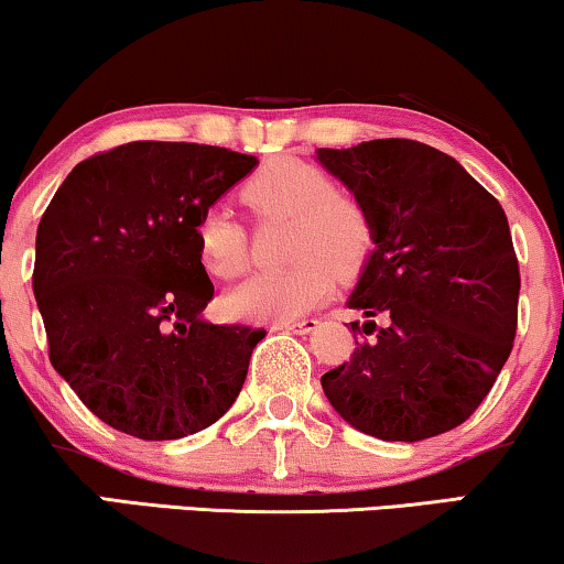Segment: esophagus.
<instances>
[{
	"label": "esophagus",
	"instance_id": "34e87169",
	"mask_svg": "<svg viewBox=\"0 0 564 564\" xmlns=\"http://www.w3.org/2000/svg\"><path fill=\"white\" fill-rule=\"evenodd\" d=\"M317 325H319V319L304 317V319H291V323H278L275 327H281V330H289V333H296V335H306V333L315 330Z\"/></svg>",
	"mask_w": 564,
	"mask_h": 564
}]
</instances>
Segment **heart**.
<instances>
[{"label":"heart","instance_id":"heart-1","mask_svg":"<svg viewBox=\"0 0 564 564\" xmlns=\"http://www.w3.org/2000/svg\"><path fill=\"white\" fill-rule=\"evenodd\" d=\"M241 199L258 218H286L289 268L268 270L239 283L224 296L231 317L291 323L325 302L333 270L354 275L372 249V220L354 197L335 192L323 169L299 159L262 166L241 187ZM195 247L199 265L213 278L247 270V231L231 213L208 208L197 218Z\"/></svg>","mask_w":564,"mask_h":564}]
</instances>
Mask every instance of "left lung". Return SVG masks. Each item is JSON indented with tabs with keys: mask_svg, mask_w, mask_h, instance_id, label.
<instances>
[{
	"mask_svg": "<svg viewBox=\"0 0 564 564\" xmlns=\"http://www.w3.org/2000/svg\"><path fill=\"white\" fill-rule=\"evenodd\" d=\"M317 161L354 192L375 241L346 302L365 312L372 338L323 375L327 401L377 440L455 430L487 398L516 338L520 273L502 205L416 140L319 148Z\"/></svg>",
	"mask_w": 564,
	"mask_h": 564,
	"instance_id": "1",
	"label": "left lung"
}]
</instances>
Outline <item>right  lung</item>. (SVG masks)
Segmentation results:
<instances>
[{"label":"right lung","instance_id":"obj_1","mask_svg":"<svg viewBox=\"0 0 564 564\" xmlns=\"http://www.w3.org/2000/svg\"><path fill=\"white\" fill-rule=\"evenodd\" d=\"M258 166L197 142L138 140L77 163L35 234L48 359L113 430L180 440L218 422L265 330L213 325L197 218Z\"/></svg>","mask_w":564,"mask_h":564}]
</instances>
